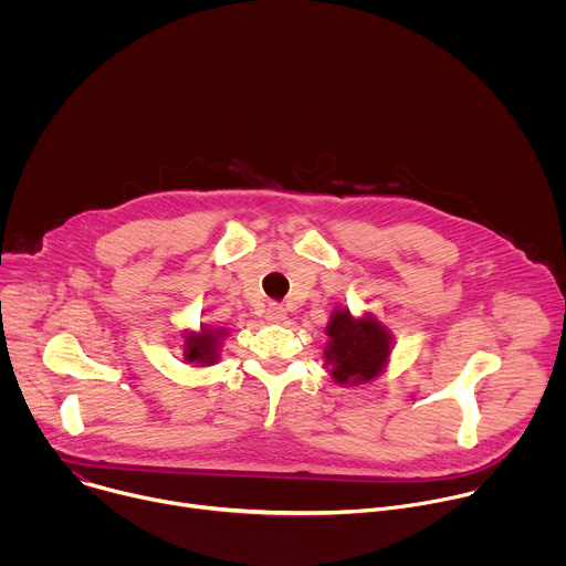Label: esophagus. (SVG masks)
Segmentation results:
<instances>
[{"label": "esophagus", "mask_w": 566, "mask_h": 566, "mask_svg": "<svg viewBox=\"0 0 566 566\" xmlns=\"http://www.w3.org/2000/svg\"><path fill=\"white\" fill-rule=\"evenodd\" d=\"M266 319L269 322H284L286 319V308L282 306V304H269V308H266Z\"/></svg>", "instance_id": "obj_1"}]
</instances>
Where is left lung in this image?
I'll use <instances>...</instances> for the list:
<instances>
[{
  "mask_svg": "<svg viewBox=\"0 0 566 566\" xmlns=\"http://www.w3.org/2000/svg\"><path fill=\"white\" fill-rule=\"evenodd\" d=\"M325 360L336 382L358 385L376 378L389 354L391 336L371 315L352 317L347 308L334 311L327 325Z\"/></svg>",
  "mask_w": 566,
  "mask_h": 566,
  "instance_id": "8db88e82",
  "label": "left lung"
}]
</instances>
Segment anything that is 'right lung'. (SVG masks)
<instances>
[{
    "label": "right lung",
    "mask_w": 566,
    "mask_h": 566,
    "mask_svg": "<svg viewBox=\"0 0 566 566\" xmlns=\"http://www.w3.org/2000/svg\"><path fill=\"white\" fill-rule=\"evenodd\" d=\"M226 336L223 329H208V327H201L199 334H188L186 336V343H184V358L188 363H197L201 367L206 365H214L219 360V345H221V338Z\"/></svg>",
    "instance_id": "1"
}]
</instances>
